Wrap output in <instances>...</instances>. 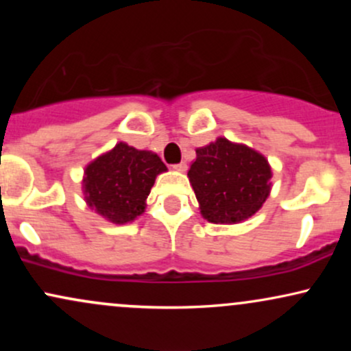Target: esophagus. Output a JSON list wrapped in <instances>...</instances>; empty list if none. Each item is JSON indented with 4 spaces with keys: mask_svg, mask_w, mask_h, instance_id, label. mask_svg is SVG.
I'll return each instance as SVG.
<instances>
[{
    "mask_svg": "<svg viewBox=\"0 0 351 351\" xmlns=\"http://www.w3.org/2000/svg\"><path fill=\"white\" fill-rule=\"evenodd\" d=\"M175 170H178V171H186V163L184 162H181V163H178V165H175Z\"/></svg>",
    "mask_w": 351,
    "mask_h": 351,
    "instance_id": "34e87169",
    "label": "esophagus"
}]
</instances>
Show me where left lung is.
Wrapping results in <instances>:
<instances>
[{
  "mask_svg": "<svg viewBox=\"0 0 351 351\" xmlns=\"http://www.w3.org/2000/svg\"><path fill=\"white\" fill-rule=\"evenodd\" d=\"M188 178L201 215L215 224H236L256 215L272 186L265 156L223 136L196 150Z\"/></svg>",
  "mask_w": 351,
  "mask_h": 351,
  "instance_id": "1",
  "label": "left lung"
}]
</instances>
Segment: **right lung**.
Masks as SVG:
<instances>
[{
  "instance_id": "1",
  "label": "right lung",
  "mask_w": 351,
  "mask_h": 351,
  "mask_svg": "<svg viewBox=\"0 0 351 351\" xmlns=\"http://www.w3.org/2000/svg\"><path fill=\"white\" fill-rule=\"evenodd\" d=\"M167 167L156 153L120 142L86 167L82 180L86 203L114 224H127L143 215L148 195Z\"/></svg>"
}]
</instances>
